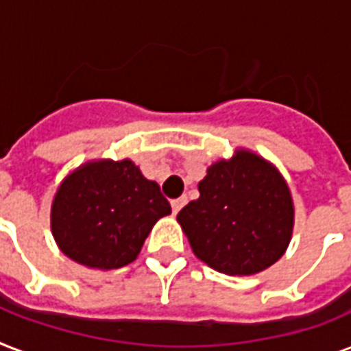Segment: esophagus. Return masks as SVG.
Returning <instances> with one entry per match:
<instances>
[{
	"mask_svg": "<svg viewBox=\"0 0 351 351\" xmlns=\"http://www.w3.org/2000/svg\"><path fill=\"white\" fill-rule=\"evenodd\" d=\"M187 198L186 197H180V198H175V200H171V208H173V213H178L184 206H186Z\"/></svg>",
	"mask_w": 351,
	"mask_h": 351,
	"instance_id": "esophagus-1",
	"label": "esophagus"
}]
</instances>
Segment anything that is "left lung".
I'll return each instance as SVG.
<instances>
[{"label": "left lung", "mask_w": 351, "mask_h": 351, "mask_svg": "<svg viewBox=\"0 0 351 351\" xmlns=\"http://www.w3.org/2000/svg\"><path fill=\"white\" fill-rule=\"evenodd\" d=\"M200 197L182 209L193 253L226 275H255L280 258L293 233L291 193L273 164L239 149L198 184Z\"/></svg>", "instance_id": "obj_1"}]
</instances>
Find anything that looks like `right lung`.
<instances>
[{
	"instance_id": "right-lung-1",
	"label": "right lung",
	"mask_w": 351,
	"mask_h": 351,
	"mask_svg": "<svg viewBox=\"0 0 351 351\" xmlns=\"http://www.w3.org/2000/svg\"><path fill=\"white\" fill-rule=\"evenodd\" d=\"M171 213L156 182L131 160H95L60 184L51 208L58 247L95 269L131 264L158 219Z\"/></svg>"
}]
</instances>
